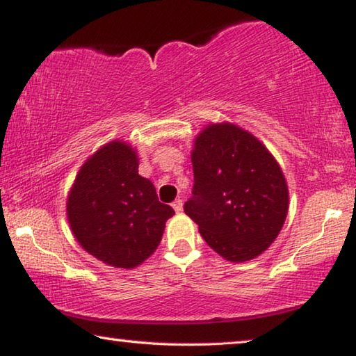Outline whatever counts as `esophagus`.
Listing matches in <instances>:
<instances>
[{"mask_svg": "<svg viewBox=\"0 0 356 356\" xmlns=\"http://www.w3.org/2000/svg\"><path fill=\"white\" fill-rule=\"evenodd\" d=\"M182 207H184V201L182 200H176L172 202V209L176 210V212H182Z\"/></svg>", "mask_w": 356, "mask_h": 356, "instance_id": "esophagus-1", "label": "esophagus"}]
</instances>
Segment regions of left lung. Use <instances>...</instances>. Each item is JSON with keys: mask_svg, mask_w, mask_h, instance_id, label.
Instances as JSON below:
<instances>
[{"mask_svg": "<svg viewBox=\"0 0 356 356\" xmlns=\"http://www.w3.org/2000/svg\"><path fill=\"white\" fill-rule=\"evenodd\" d=\"M193 196L184 210L213 251L231 262L254 259L278 237L289 209L278 161L250 131L207 125L191 152Z\"/></svg>", "mask_w": 356, "mask_h": 356, "instance_id": "8db88e82", "label": "left lung"}]
</instances>
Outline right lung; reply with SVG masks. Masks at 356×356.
I'll use <instances>...</instances> for the list:
<instances>
[{
  "label": "right lung",
  "mask_w": 356,
  "mask_h": 356,
  "mask_svg": "<svg viewBox=\"0 0 356 356\" xmlns=\"http://www.w3.org/2000/svg\"><path fill=\"white\" fill-rule=\"evenodd\" d=\"M138 155L124 141L100 147L78 171L67 197L72 232L89 254L116 268H134L160 245L174 215L155 186L138 174Z\"/></svg>",
  "instance_id": "obj_1"
}]
</instances>
